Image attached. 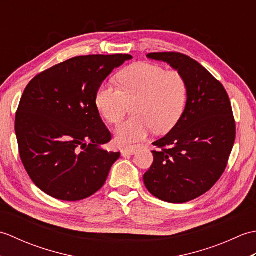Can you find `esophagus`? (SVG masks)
Listing matches in <instances>:
<instances>
[{"mask_svg":"<svg viewBox=\"0 0 256 256\" xmlns=\"http://www.w3.org/2000/svg\"><path fill=\"white\" fill-rule=\"evenodd\" d=\"M136 148H134V146H132V148H124L122 150V155L123 156H126V155H133L135 154V152H136Z\"/></svg>","mask_w":256,"mask_h":256,"instance_id":"obj_1","label":"esophagus"}]
</instances>
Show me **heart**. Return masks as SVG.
<instances>
[{"label":"heart","instance_id":"b5f03b06","mask_svg":"<svg viewBox=\"0 0 256 256\" xmlns=\"http://www.w3.org/2000/svg\"><path fill=\"white\" fill-rule=\"evenodd\" d=\"M118 86L101 84L94 94L96 110L108 123L118 124L128 106L133 116L116 130V142L126 146L144 140L153 131L166 133L180 118L187 102V84L176 69L135 62L116 74Z\"/></svg>","mask_w":256,"mask_h":256}]
</instances>
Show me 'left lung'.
I'll return each instance as SVG.
<instances>
[{"mask_svg":"<svg viewBox=\"0 0 256 256\" xmlns=\"http://www.w3.org/2000/svg\"><path fill=\"white\" fill-rule=\"evenodd\" d=\"M148 57L180 72L187 103L172 131L153 143L158 150H153L144 184L156 198L184 204L210 190L226 170L236 133L231 102L220 81L189 56L172 52Z\"/></svg>","mask_w":256,"mask_h":256,"instance_id":"8db88e82","label":"left lung"}]
</instances>
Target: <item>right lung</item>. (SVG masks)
I'll return each instance as SVG.
<instances>
[{
    "instance_id": "obj_1",
    "label": "right lung",
    "mask_w": 256,
    "mask_h": 256,
    "mask_svg": "<svg viewBox=\"0 0 256 256\" xmlns=\"http://www.w3.org/2000/svg\"><path fill=\"white\" fill-rule=\"evenodd\" d=\"M131 55L74 57L38 74L24 90L15 116L22 162L36 186L52 197L78 201L104 184L120 152L94 104L103 80Z\"/></svg>"
}]
</instances>
